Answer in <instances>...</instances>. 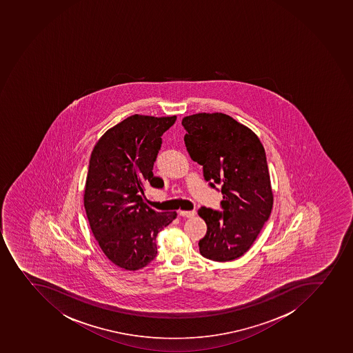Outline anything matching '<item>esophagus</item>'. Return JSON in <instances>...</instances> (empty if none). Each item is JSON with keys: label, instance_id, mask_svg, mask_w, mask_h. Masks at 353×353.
<instances>
[{"label": "esophagus", "instance_id": "obj_1", "mask_svg": "<svg viewBox=\"0 0 353 353\" xmlns=\"http://www.w3.org/2000/svg\"><path fill=\"white\" fill-rule=\"evenodd\" d=\"M178 214H179V216H181V217L191 218V217H193V216H194L195 211L194 210H191V211L181 210V211H179V212H178Z\"/></svg>", "mask_w": 353, "mask_h": 353}]
</instances>
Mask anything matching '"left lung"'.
<instances>
[{"label":"left lung","mask_w":353,"mask_h":353,"mask_svg":"<svg viewBox=\"0 0 353 353\" xmlns=\"http://www.w3.org/2000/svg\"><path fill=\"white\" fill-rule=\"evenodd\" d=\"M181 125L188 154L203 167L209 186L223 194L221 211H197L207 223L200 253L212 261L237 259L251 248L272 212L265 149L252 130L225 114L185 117Z\"/></svg>","instance_id":"8db88e82"}]
</instances>
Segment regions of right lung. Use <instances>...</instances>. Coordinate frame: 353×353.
<instances>
[{"instance_id": "1", "label": "right lung", "mask_w": 353, "mask_h": 353, "mask_svg": "<svg viewBox=\"0 0 353 353\" xmlns=\"http://www.w3.org/2000/svg\"><path fill=\"white\" fill-rule=\"evenodd\" d=\"M177 117H128L104 134L92 151L84 205L90 226L108 259L139 270L157 256L159 232L177 217L144 203L146 185L163 188L153 175L165 132Z\"/></svg>"}]
</instances>
